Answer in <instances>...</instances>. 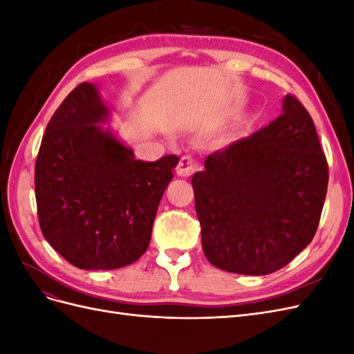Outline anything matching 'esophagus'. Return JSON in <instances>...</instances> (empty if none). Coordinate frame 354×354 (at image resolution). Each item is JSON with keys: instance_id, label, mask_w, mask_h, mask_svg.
Masks as SVG:
<instances>
[{"instance_id": "34e87169", "label": "esophagus", "mask_w": 354, "mask_h": 354, "mask_svg": "<svg viewBox=\"0 0 354 354\" xmlns=\"http://www.w3.org/2000/svg\"><path fill=\"white\" fill-rule=\"evenodd\" d=\"M196 168H198V165L195 162V159L192 158V156H189V155H185V156H181L180 162L177 165V176H180V177H190L192 174L195 173Z\"/></svg>"}]
</instances>
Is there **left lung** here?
Returning <instances> with one entry per match:
<instances>
[{"instance_id":"left-lung-1","label":"left lung","mask_w":354,"mask_h":354,"mask_svg":"<svg viewBox=\"0 0 354 354\" xmlns=\"http://www.w3.org/2000/svg\"><path fill=\"white\" fill-rule=\"evenodd\" d=\"M282 115L205 159L192 177L208 261L238 274L282 269L312 242L328 162L312 116L286 94Z\"/></svg>"}]
</instances>
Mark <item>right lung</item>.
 I'll use <instances>...</instances> for the list:
<instances>
[{
    "label": "right lung",
    "instance_id": "add662e5",
    "mask_svg": "<svg viewBox=\"0 0 354 354\" xmlns=\"http://www.w3.org/2000/svg\"><path fill=\"white\" fill-rule=\"evenodd\" d=\"M111 109L97 85L82 82L46 128L35 164L38 220L47 242L72 266L112 270L146 252L178 156L134 158L99 124Z\"/></svg>",
    "mask_w": 354,
    "mask_h": 354
}]
</instances>
